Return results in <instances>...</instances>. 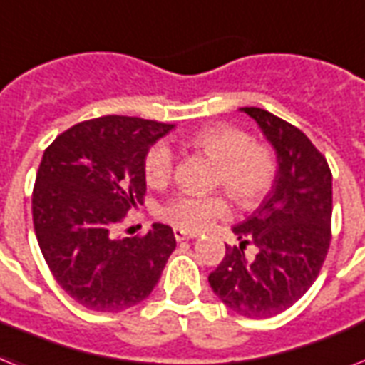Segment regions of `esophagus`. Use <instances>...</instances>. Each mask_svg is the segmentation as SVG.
Listing matches in <instances>:
<instances>
[{"instance_id":"34e87169","label":"esophagus","mask_w":365,"mask_h":365,"mask_svg":"<svg viewBox=\"0 0 365 365\" xmlns=\"http://www.w3.org/2000/svg\"><path fill=\"white\" fill-rule=\"evenodd\" d=\"M174 238H176L178 242H183V240L197 238V234L189 232V230H183V229H174Z\"/></svg>"}]
</instances>
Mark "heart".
Instances as JSON below:
<instances>
[{
    "instance_id": "heart-1",
    "label": "heart",
    "mask_w": 365,
    "mask_h": 365,
    "mask_svg": "<svg viewBox=\"0 0 365 365\" xmlns=\"http://www.w3.org/2000/svg\"><path fill=\"white\" fill-rule=\"evenodd\" d=\"M187 144L217 163L215 183L223 185L242 208H253L274 187L277 161L266 144L253 142L250 133L234 125L215 123L200 127L187 136ZM174 153L165 142H157L144 157V178L153 189L165 187L173 176ZM229 213L225 195L178 192L159 208V217L176 229L198 232L213 219Z\"/></svg>"
}]
</instances>
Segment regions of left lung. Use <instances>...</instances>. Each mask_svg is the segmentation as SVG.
Returning a JSON list of instances; mask_svg holds the SVG:
<instances>
[{"label":"left lung","instance_id":"left-lung-1","mask_svg":"<svg viewBox=\"0 0 365 365\" xmlns=\"http://www.w3.org/2000/svg\"><path fill=\"white\" fill-rule=\"evenodd\" d=\"M277 155L274 187L244 223L232 227L238 245H227L208 275L225 306L266 319L306 294L321 272L331 240V173L327 159L298 127L268 110L245 106ZM257 255L247 257L245 245Z\"/></svg>","mask_w":365,"mask_h":365}]
</instances>
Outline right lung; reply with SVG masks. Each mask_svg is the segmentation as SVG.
Returning a JSON list of instances; mask_svg holds the SVG:
<instances>
[{"label":"right lung","mask_w":365,"mask_h":365,"mask_svg":"<svg viewBox=\"0 0 365 365\" xmlns=\"http://www.w3.org/2000/svg\"><path fill=\"white\" fill-rule=\"evenodd\" d=\"M170 123L103 115L76 123L44 150L35 178L34 227L58 285L80 306L118 313L150 296L176 247L173 229L115 238L144 202V157Z\"/></svg>","instance_id":"obj_1"}]
</instances>
